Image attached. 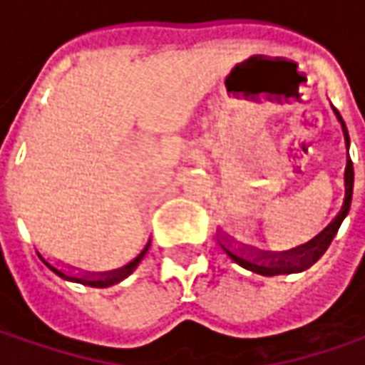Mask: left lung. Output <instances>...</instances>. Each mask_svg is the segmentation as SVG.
Listing matches in <instances>:
<instances>
[{
    "label": "left lung",
    "mask_w": 365,
    "mask_h": 365,
    "mask_svg": "<svg viewBox=\"0 0 365 365\" xmlns=\"http://www.w3.org/2000/svg\"><path fill=\"white\" fill-rule=\"evenodd\" d=\"M333 115L337 117L339 125H341V131H344V141H346V173H344V185H346V197H344V206L339 210V214L333 218L323 230H321L315 238H311L305 245L291 248V250H284V252H269V250H258L255 246H245V245H232L230 238L222 236L220 246L226 250V255L232 258L234 262H238L240 267L252 270L257 274L262 277H274V274H293V272H303L309 267H313L317 260H319L325 250L329 248L331 240L335 238V234L339 230L341 222L349 212L351 206V194H354V163L349 159V133L339 110L331 105Z\"/></svg>",
    "instance_id": "obj_1"
}]
</instances>
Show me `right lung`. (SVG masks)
I'll return each mask as SVG.
<instances>
[{
  "mask_svg": "<svg viewBox=\"0 0 365 365\" xmlns=\"http://www.w3.org/2000/svg\"><path fill=\"white\" fill-rule=\"evenodd\" d=\"M149 246H151V240H147L143 250L135 258L129 257L127 260H120L119 264H107L105 269H76V267H70V264L52 262V260L42 257L40 252H38V257L42 258V262H44L48 269L54 270L58 277H62L64 281L86 284V287H96V289H107V287H113V284L125 281L133 270L139 267V262L143 260L145 252L149 250Z\"/></svg>",
  "mask_w": 365,
  "mask_h": 365,
  "instance_id": "1",
  "label": "right lung"
}]
</instances>
